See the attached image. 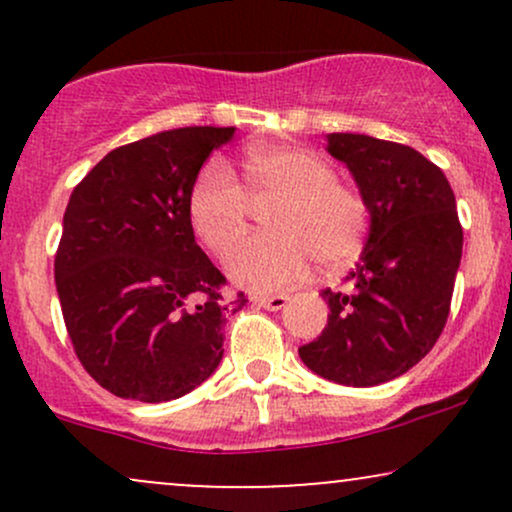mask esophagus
<instances>
[{"label":"esophagus","mask_w":512,"mask_h":512,"mask_svg":"<svg viewBox=\"0 0 512 512\" xmlns=\"http://www.w3.org/2000/svg\"><path fill=\"white\" fill-rule=\"evenodd\" d=\"M252 303L260 305L264 310H281L286 308V303H289V296H255L252 298Z\"/></svg>","instance_id":"esophagus-1"}]
</instances>
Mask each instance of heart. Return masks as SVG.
<instances>
[{
  "mask_svg": "<svg viewBox=\"0 0 512 512\" xmlns=\"http://www.w3.org/2000/svg\"><path fill=\"white\" fill-rule=\"evenodd\" d=\"M252 199H274L264 211L272 228L240 243L228 257V276L252 291H279L301 281L313 257L339 267L361 250L368 231L366 202L334 182V170L310 151L260 146L245 161ZM187 211L195 233L226 255L248 228L250 199L233 170L214 158L192 182Z\"/></svg>",
  "mask_w": 512,
  "mask_h": 512,
  "instance_id": "1",
  "label": "heart"
}]
</instances>
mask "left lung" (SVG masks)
Listing matches in <instances>:
<instances>
[{"label": "left lung", "instance_id": "left-lung-1", "mask_svg": "<svg viewBox=\"0 0 512 512\" xmlns=\"http://www.w3.org/2000/svg\"><path fill=\"white\" fill-rule=\"evenodd\" d=\"M370 214L366 248L346 291H322L330 315L298 356L320 378L373 387L424 358L443 332L462 260L455 195L436 163L368 134H327Z\"/></svg>", "mask_w": 512, "mask_h": 512}]
</instances>
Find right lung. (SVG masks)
<instances>
[{"mask_svg": "<svg viewBox=\"0 0 512 512\" xmlns=\"http://www.w3.org/2000/svg\"><path fill=\"white\" fill-rule=\"evenodd\" d=\"M236 127H180L113 149L69 197L55 284L76 356L117 397L170 402L219 368L248 298L195 240L187 199Z\"/></svg>", "mask_w": 512, "mask_h": 512, "instance_id": "obj_1", "label": "right lung"}]
</instances>
